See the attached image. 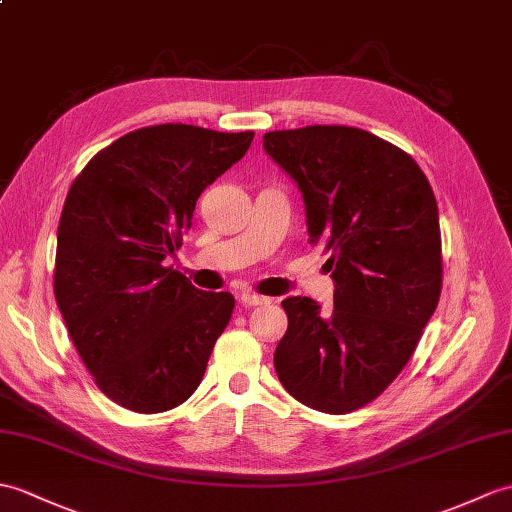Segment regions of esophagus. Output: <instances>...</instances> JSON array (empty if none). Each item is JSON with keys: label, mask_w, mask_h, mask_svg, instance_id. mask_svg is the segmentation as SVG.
<instances>
[{"label": "esophagus", "mask_w": 512, "mask_h": 512, "mask_svg": "<svg viewBox=\"0 0 512 512\" xmlns=\"http://www.w3.org/2000/svg\"><path fill=\"white\" fill-rule=\"evenodd\" d=\"M240 303H242L244 307H257V305L268 303V299H266V296L255 294V292H244V294L240 296Z\"/></svg>", "instance_id": "obj_1"}]
</instances>
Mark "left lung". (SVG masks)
<instances>
[{
  "mask_svg": "<svg viewBox=\"0 0 512 512\" xmlns=\"http://www.w3.org/2000/svg\"><path fill=\"white\" fill-rule=\"evenodd\" d=\"M264 148L303 192L310 244L336 281L331 312L281 301L275 371L303 406L347 414L395 382L441 299L432 185L408 152L353 126L272 130Z\"/></svg>",
  "mask_w": 512,
  "mask_h": 512,
  "instance_id": "left-lung-1",
  "label": "left lung"
}]
</instances>
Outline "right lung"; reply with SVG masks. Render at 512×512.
<instances>
[{"instance_id":"obj_1","label":"right lung","mask_w":512,"mask_h":512,"mask_svg":"<svg viewBox=\"0 0 512 512\" xmlns=\"http://www.w3.org/2000/svg\"><path fill=\"white\" fill-rule=\"evenodd\" d=\"M253 137L146 126L102 148L71 183L54 296L80 360L117 406L157 414L200 386L235 299L194 288L163 259L181 248L198 196Z\"/></svg>"}]
</instances>
